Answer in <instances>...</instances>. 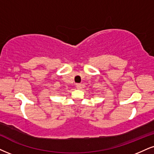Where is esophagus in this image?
I'll use <instances>...</instances> for the list:
<instances>
[{"label": "esophagus", "mask_w": 154, "mask_h": 154, "mask_svg": "<svg viewBox=\"0 0 154 154\" xmlns=\"http://www.w3.org/2000/svg\"><path fill=\"white\" fill-rule=\"evenodd\" d=\"M82 85L81 84V83H77L76 85H75V87H76L77 89H81V88H82Z\"/></svg>", "instance_id": "obj_1"}]
</instances>
